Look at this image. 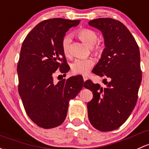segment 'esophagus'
I'll list each match as a JSON object with an SVG mask.
<instances>
[{"instance_id": "34e87169", "label": "esophagus", "mask_w": 149, "mask_h": 149, "mask_svg": "<svg viewBox=\"0 0 149 149\" xmlns=\"http://www.w3.org/2000/svg\"><path fill=\"white\" fill-rule=\"evenodd\" d=\"M83 78H84V81H86L88 80V77L86 76H83Z\"/></svg>"}]
</instances>
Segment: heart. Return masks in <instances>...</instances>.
Wrapping results in <instances>:
<instances>
[{
	"instance_id": "1",
	"label": "heart",
	"mask_w": 149,
	"mask_h": 149,
	"mask_svg": "<svg viewBox=\"0 0 149 149\" xmlns=\"http://www.w3.org/2000/svg\"><path fill=\"white\" fill-rule=\"evenodd\" d=\"M78 36L84 43L88 46H93L96 43L98 35L93 30L83 29L78 32ZM72 37L70 35H66L63 38L61 47L62 51L65 56L70 55V46ZM93 51L95 54H101L102 48L100 46L93 47ZM94 65V61L92 58H78L76 59L71 64V70L74 73L78 74H86L89 72L91 68Z\"/></svg>"
}]
</instances>
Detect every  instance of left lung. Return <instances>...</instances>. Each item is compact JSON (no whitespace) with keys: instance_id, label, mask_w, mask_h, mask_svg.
<instances>
[{"instance_id":"left-lung-1","label":"left lung","mask_w":149,"mask_h":149,"mask_svg":"<svg viewBox=\"0 0 149 149\" xmlns=\"http://www.w3.org/2000/svg\"><path fill=\"white\" fill-rule=\"evenodd\" d=\"M88 25L101 31L104 39L99 61L92 72L104 85L91 80L84 87L93 92L88 103V116L92 126L101 131L119 128L134 110L141 83L140 51L132 34L121 22L109 18L92 20Z\"/></svg>"}]
</instances>
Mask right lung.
<instances>
[{
    "label": "right lung",
    "mask_w": 149,
    "mask_h": 149,
    "mask_svg": "<svg viewBox=\"0 0 149 149\" xmlns=\"http://www.w3.org/2000/svg\"><path fill=\"white\" fill-rule=\"evenodd\" d=\"M80 21L52 18L40 22L28 34L21 46L17 72L18 92L26 113L43 128L60 126L67 115L68 101L83 88L81 75L55 84L54 74L69 66L62 51L65 33Z\"/></svg>",
    "instance_id": "add662e5"
}]
</instances>
